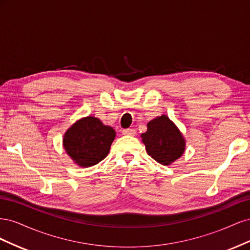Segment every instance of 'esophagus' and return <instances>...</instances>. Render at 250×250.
Returning <instances> with one entry per match:
<instances>
[{"mask_svg": "<svg viewBox=\"0 0 250 250\" xmlns=\"http://www.w3.org/2000/svg\"><path fill=\"white\" fill-rule=\"evenodd\" d=\"M122 133L124 135H134L135 134V129L133 128H127V129H123Z\"/></svg>", "mask_w": 250, "mask_h": 250, "instance_id": "34e87169", "label": "esophagus"}]
</instances>
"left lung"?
Wrapping results in <instances>:
<instances>
[{"mask_svg":"<svg viewBox=\"0 0 250 250\" xmlns=\"http://www.w3.org/2000/svg\"><path fill=\"white\" fill-rule=\"evenodd\" d=\"M148 129L142 134L147 153L162 165H170L185 151V140L167 116L153 119L147 124Z\"/></svg>","mask_w":250,"mask_h":250,"instance_id":"left-lung-1","label":"left lung"}]
</instances>
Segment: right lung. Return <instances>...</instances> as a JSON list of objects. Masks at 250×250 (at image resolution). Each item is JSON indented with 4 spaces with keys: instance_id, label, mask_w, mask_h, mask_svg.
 <instances>
[{
    "instance_id": "right-lung-1",
    "label": "right lung",
    "mask_w": 250,
    "mask_h": 250,
    "mask_svg": "<svg viewBox=\"0 0 250 250\" xmlns=\"http://www.w3.org/2000/svg\"><path fill=\"white\" fill-rule=\"evenodd\" d=\"M116 131L99 119L86 117L77 121L63 137V147L81 167H90L104 160L109 152Z\"/></svg>"
}]
</instances>
